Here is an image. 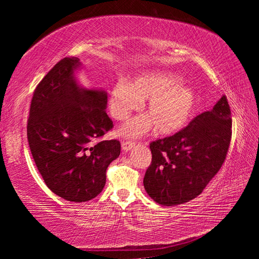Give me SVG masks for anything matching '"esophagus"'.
I'll return each mask as SVG.
<instances>
[{"mask_svg": "<svg viewBox=\"0 0 259 259\" xmlns=\"http://www.w3.org/2000/svg\"><path fill=\"white\" fill-rule=\"evenodd\" d=\"M134 146H135L134 142H128V140H123V142H122V150L124 152L130 151Z\"/></svg>", "mask_w": 259, "mask_h": 259, "instance_id": "1", "label": "esophagus"}]
</instances>
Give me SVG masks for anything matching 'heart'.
<instances>
[{
  "label": "heart",
  "mask_w": 259,
  "mask_h": 259,
  "mask_svg": "<svg viewBox=\"0 0 259 259\" xmlns=\"http://www.w3.org/2000/svg\"><path fill=\"white\" fill-rule=\"evenodd\" d=\"M148 115L128 122L121 134L138 137L155 125L160 135L178 133L192 119L198 105L194 89L183 84V77L171 72L151 71L140 74L130 83L117 81L109 96V111L114 119L123 121L147 100Z\"/></svg>",
  "instance_id": "b5f03b06"
}]
</instances>
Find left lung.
I'll use <instances>...</instances> for the list:
<instances>
[{"mask_svg":"<svg viewBox=\"0 0 259 259\" xmlns=\"http://www.w3.org/2000/svg\"><path fill=\"white\" fill-rule=\"evenodd\" d=\"M226 96L186 128L150 144L152 162L144 187L156 203L171 207L200 195L226 159L232 137Z\"/></svg>","mask_w":259,"mask_h":259,"instance_id":"left-lung-1","label":"left lung"}]
</instances>
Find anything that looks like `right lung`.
Returning a JSON list of instances; mask_svg holds the SVG:
<instances>
[{"label": "right lung", "instance_id": "add662e5", "mask_svg": "<svg viewBox=\"0 0 259 259\" xmlns=\"http://www.w3.org/2000/svg\"><path fill=\"white\" fill-rule=\"evenodd\" d=\"M76 57L58 61L38 83L30 103L27 139L47 186L60 198L85 202L106 184V170L119 157V140H103L113 128L104 90L84 89L74 72Z\"/></svg>", "mask_w": 259, "mask_h": 259}]
</instances>
